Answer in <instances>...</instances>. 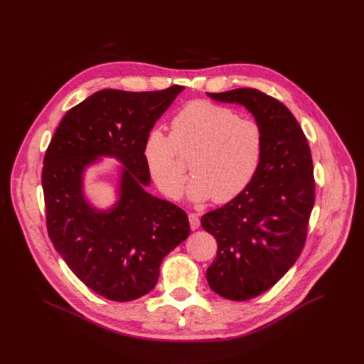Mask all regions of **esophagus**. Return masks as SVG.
<instances>
[{
	"instance_id": "34e87169",
	"label": "esophagus",
	"mask_w": 364,
	"mask_h": 364,
	"mask_svg": "<svg viewBox=\"0 0 364 364\" xmlns=\"http://www.w3.org/2000/svg\"><path fill=\"white\" fill-rule=\"evenodd\" d=\"M188 222H190L191 230L198 229V226H200V219H198V216H197L196 213H190V215H188Z\"/></svg>"
}]
</instances>
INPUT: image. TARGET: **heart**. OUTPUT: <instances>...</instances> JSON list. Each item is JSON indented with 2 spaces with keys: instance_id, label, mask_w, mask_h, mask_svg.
<instances>
[{
  "instance_id": "obj_1",
  "label": "heart",
  "mask_w": 364,
  "mask_h": 364,
  "mask_svg": "<svg viewBox=\"0 0 364 364\" xmlns=\"http://www.w3.org/2000/svg\"><path fill=\"white\" fill-rule=\"evenodd\" d=\"M264 149V134L253 119L237 118L228 108L209 102H193L171 121V135L160 129L146 134L142 155L151 178L168 198H178L190 159L194 174L187 186L193 201L213 198L228 203L252 181Z\"/></svg>"
}]
</instances>
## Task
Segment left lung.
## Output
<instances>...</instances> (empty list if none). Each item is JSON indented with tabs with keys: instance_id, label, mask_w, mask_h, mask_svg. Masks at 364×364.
I'll use <instances>...</instances> for the list:
<instances>
[{
	"instance_id": "left-lung-1",
	"label": "left lung",
	"mask_w": 364,
	"mask_h": 364,
	"mask_svg": "<svg viewBox=\"0 0 364 364\" xmlns=\"http://www.w3.org/2000/svg\"><path fill=\"white\" fill-rule=\"evenodd\" d=\"M207 95L243 105L264 134L249 186L201 218L203 229L218 242L207 282L226 299L246 301L272 288L305 245L316 200L313 159L298 121L278 99L250 87Z\"/></svg>"
}]
</instances>
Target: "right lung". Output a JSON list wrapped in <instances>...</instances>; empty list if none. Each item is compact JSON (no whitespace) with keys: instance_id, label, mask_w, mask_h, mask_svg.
Masks as SVG:
<instances>
[{"instance_id":"add662e5","label":"right lung","mask_w":364,"mask_h":364,"mask_svg":"<svg viewBox=\"0 0 364 364\" xmlns=\"http://www.w3.org/2000/svg\"><path fill=\"white\" fill-rule=\"evenodd\" d=\"M183 86L155 92L103 89L69 109L44 155L41 184L50 240L92 291L125 302L148 294L163 259L190 235L186 212L151 196L142 145ZM99 156L124 166L119 201L97 211L85 200L82 176Z\"/></svg>"}]
</instances>
